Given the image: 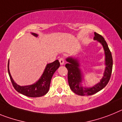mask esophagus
<instances>
[{
  "label": "esophagus",
  "mask_w": 122,
  "mask_h": 122,
  "mask_svg": "<svg viewBox=\"0 0 122 122\" xmlns=\"http://www.w3.org/2000/svg\"><path fill=\"white\" fill-rule=\"evenodd\" d=\"M59 61H60L61 65H63V64H64V58H63V57H61V58L59 59Z\"/></svg>",
  "instance_id": "obj_1"
}]
</instances>
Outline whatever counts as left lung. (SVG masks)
Segmentation results:
<instances>
[{
	"instance_id": "8db88e82",
	"label": "left lung",
	"mask_w": 122,
	"mask_h": 122,
	"mask_svg": "<svg viewBox=\"0 0 122 122\" xmlns=\"http://www.w3.org/2000/svg\"><path fill=\"white\" fill-rule=\"evenodd\" d=\"M93 39L95 40H97L102 44L106 55V67L104 73L103 78L99 83L90 88L81 86L80 85V83L82 80L81 79L82 75L79 68V64L78 61L71 58H69L67 59V61L69 63L66 64V67L67 69V79H68V83L70 88L74 93L81 96H90V95H94L99 91L101 90L107 85L111 79V74H112L113 60H112V54L108 47L106 42L102 36L96 32H95V37Z\"/></svg>"
}]
</instances>
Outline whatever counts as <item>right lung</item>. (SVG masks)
Segmentation results:
<instances>
[{"label":"right lung","instance_id":"obj_1","mask_svg":"<svg viewBox=\"0 0 122 122\" xmlns=\"http://www.w3.org/2000/svg\"><path fill=\"white\" fill-rule=\"evenodd\" d=\"M32 34L34 36L37 37V34L35 33ZM8 65H9V61L8 63V72L10 76V80L14 88L17 92L25 96L31 97V98H37V97H41L45 95L48 92L53 75L55 72L58 69V67H60V63L58 60H56L51 63L48 64L46 65L45 71L43 72L42 77H41V79L34 84L24 86H20L13 81L10 73Z\"/></svg>","mask_w":122,"mask_h":122}]
</instances>
